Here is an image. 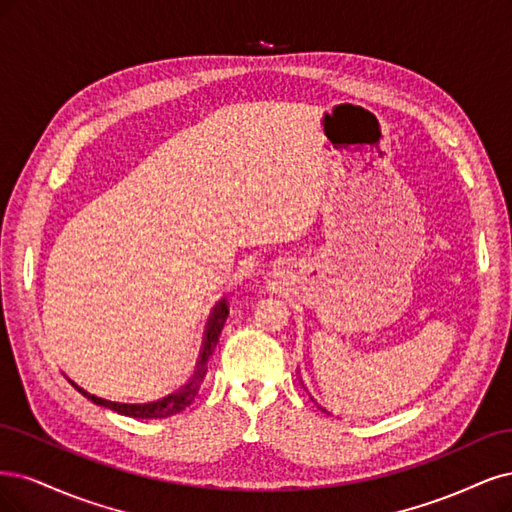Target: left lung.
I'll return each instance as SVG.
<instances>
[{
	"label": "left lung",
	"mask_w": 512,
	"mask_h": 512,
	"mask_svg": "<svg viewBox=\"0 0 512 512\" xmlns=\"http://www.w3.org/2000/svg\"><path fill=\"white\" fill-rule=\"evenodd\" d=\"M300 383H302V381H300ZM302 387H304V389H306V385H304V383H302ZM306 391H308V389H306ZM308 395H310V393H308ZM310 398H312V395H310ZM312 402H315V400H312ZM317 406H319V408H321V410H323V412H327V410H325V408H323V406H321V404H317Z\"/></svg>",
	"instance_id": "8db88e82"
}]
</instances>
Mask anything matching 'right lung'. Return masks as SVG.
Listing matches in <instances>:
<instances>
[{
    "mask_svg": "<svg viewBox=\"0 0 512 512\" xmlns=\"http://www.w3.org/2000/svg\"><path fill=\"white\" fill-rule=\"evenodd\" d=\"M229 315V304L225 298L219 300V304L212 308L204 336L200 346L193 355V359L189 361L187 370L180 374V378L176 383H172V387H168V391H163L161 395H155V398L146 400V402H138V404H125V402H112L106 398H97V395L89 393L87 389H82L80 385H76L74 381H70L74 385V389H78L87 400H91L93 404L106 406L119 415H127V417H136V419H166L172 415H178L183 412L187 406L193 404L197 391H200L206 372H208V357L212 355L214 346L219 342L221 329L225 325V319Z\"/></svg>",
    "mask_w": 512,
    "mask_h": 512,
    "instance_id": "add662e5",
    "label": "right lung"
}]
</instances>
